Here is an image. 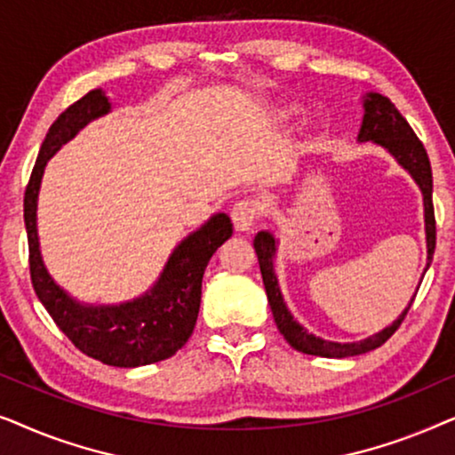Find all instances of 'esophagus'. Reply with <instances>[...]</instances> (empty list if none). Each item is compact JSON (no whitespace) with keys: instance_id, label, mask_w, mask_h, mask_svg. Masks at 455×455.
Returning a JSON list of instances; mask_svg holds the SVG:
<instances>
[{"instance_id":"esophagus-1","label":"esophagus","mask_w":455,"mask_h":455,"mask_svg":"<svg viewBox=\"0 0 455 455\" xmlns=\"http://www.w3.org/2000/svg\"><path fill=\"white\" fill-rule=\"evenodd\" d=\"M259 215L260 207L257 201H252V198H242V201H238L232 207V221L238 232H248V229H252V226L259 220Z\"/></svg>"}]
</instances>
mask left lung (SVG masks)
Segmentation results:
<instances>
[{
  "mask_svg": "<svg viewBox=\"0 0 455 455\" xmlns=\"http://www.w3.org/2000/svg\"><path fill=\"white\" fill-rule=\"evenodd\" d=\"M360 140H372L377 145L387 148L406 170L412 173L416 184L420 186L422 196H425V223H427V246H428V265L433 260L435 242H437V223H435V209H433V172L431 161H428L427 148L422 145L414 130L410 128L394 103L387 97L379 95V92H369L364 99V120L363 128L358 134ZM254 251L259 257L260 275H263V283L267 290V300H269L273 319L279 333L288 339V344L294 350L302 354H313V356H325V358H346V356H358V354L371 352L375 347L383 346L397 329H400L403 316L408 315L412 302L408 308L400 315V319L394 321V325L383 329L381 333L372 335L369 339L354 341V344H335V341H327L321 338H315L308 333L302 325H298L290 310L285 308L282 291H279L275 273H273V254H275V238L269 232H259L254 238Z\"/></svg>",
  "mask_w": 455,
  "mask_h": 455,
  "instance_id": "obj_1",
  "label": "left lung"
}]
</instances>
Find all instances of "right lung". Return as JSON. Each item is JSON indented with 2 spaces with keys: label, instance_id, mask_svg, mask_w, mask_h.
<instances>
[{
  "label": "right lung",
  "instance_id": "1",
  "mask_svg": "<svg viewBox=\"0 0 455 455\" xmlns=\"http://www.w3.org/2000/svg\"><path fill=\"white\" fill-rule=\"evenodd\" d=\"M101 89L89 91L52 124L24 190V223L28 235V265L33 288L66 338L86 356L109 366H142L176 354L195 331L201 308L203 275L209 259L234 232L226 213L190 234L167 260L164 275L147 296L120 307H84L74 302L49 277L36 238V196L47 159L84 124L108 114Z\"/></svg>",
  "mask_w": 455,
  "mask_h": 455
}]
</instances>
